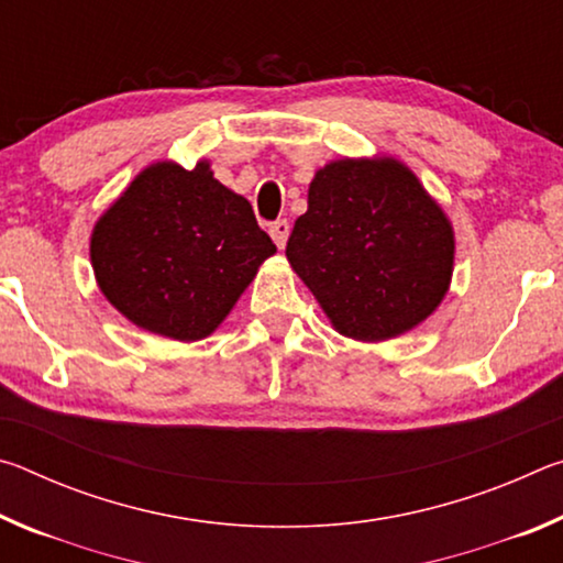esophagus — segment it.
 Returning <instances> with one entry per match:
<instances>
[{
	"instance_id": "34e87169",
	"label": "esophagus",
	"mask_w": 563,
	"mask_h": 563,
	"mask_svg": "<svg viewBox=\"0 0 563 563\" xmlns=\"http://www.w3.org/2000/svg\"><path fill=\"white\" fill-rule=\"evenodd\" d=\"M288 235H290V223L288 221H275L271 225V238L278 247H285V243H288Z\"/></svg>"
}]
</instances>
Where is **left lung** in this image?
Returning a JSON list of instances; mask_svg holds the SVG:
<instances>
[{
  "label": "left lung",
  "mask_w": 563,
  "mask_h": 563,
  "mask_svg": "<svg viewBox=\"0 0 563 563\" xmlns=\"http://www.w3.org/2000/svg\"><path fill=\"white\" fill-rule=\"evenodd\" d=\"M454 251L452 221L415 170L362 156L316 170L285 255L340 335L383 342L440 308Z\"/></svg>",
  "instance_id": "8db88e82"
}]
</instances>
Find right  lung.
<instances>
[{
	"label": "right lung",
	"mask_w": 563,
	"mask_h": 563,
	"mask_svg": "<svg viewBox=\"0 0 563 563\" xmlns=\"http://www.w3.org/2000/svg\"><path fill=\"white\" fill-rule=\"evenodd\" d=\"M275 255L251 203L201 158L156 161L93 223L99 290L133 325L178 342L211 335Z\"/></svg>",
	"instance_id": "right-lung-1"
}]
</instances>
